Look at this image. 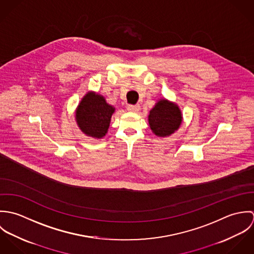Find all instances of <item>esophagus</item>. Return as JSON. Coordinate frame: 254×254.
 <instances>
[{
	"instance_id": "34e87169",
	"label": "esophagus",
	"mask_w": 254,
	"mask_h": 254,
	"mask_svg": "<svg viewBox=\"0 0 254 254\" xmlns=\"http://www.w3.org/2000/svg\"><path fill=\"white\" fill-rule=\"evenodd\" d=\"M127 109H128L129 111L136 112V111H138V110L140 109V106H139V105H129V106L127 107Z\"/></svg>"
}]
</instances>
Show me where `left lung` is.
<instances>
[{
  "mask_svg": "<svg viewBox=\"0 0 254 254\" xmlns=\"http://www.w3.org/2000/svg\"><path fill=\"white\" fill-rule=\"evenodd\" d=\"M182 122L179 108L165 100L158 102L149 111L148 123L152 132L159 137H166L174 133Z\"/></svg>",
  "mask_w": 254,
  "mask_h": 254,
  "instance_id": "obj_1",
  "label": "left lung"
}]
</instances>
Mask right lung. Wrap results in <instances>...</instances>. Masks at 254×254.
Returning <instances> with one entry per match:
<instances>
[{"label": "right lung", "mask_w": 254, "mask_h": 254, "mask_svg": "<svg viewBox=\"0 0 254 254\" xmlns=\"http://www.w3.org/2000/svg\"><path fill=\"white\" fill-rule=\"evenodd\" d=\"M114 109L107 104L105 98L96 94H87L76 110V121L87 136L101 139L109 127Z\"/></svg>", "instance_id": "1"}]
</instances>
